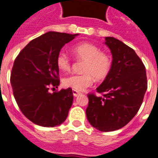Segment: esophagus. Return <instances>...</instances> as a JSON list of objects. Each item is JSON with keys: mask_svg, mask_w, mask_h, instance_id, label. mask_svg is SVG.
Wrapping results in <instances>:
<instances>
[{"mask_svg": "<svg viewBox=\"0 0 158 158\" xmlns=\"http://www.w3.org/2000/svg\"><path fill=\"white\" fill-rule=\"evenodd\" d=\"M73 95L75 97H78L79 96V95H80V94H82V93H80V92H79L78 91V90H76V89H73Z\"/></svg>", "mask_w": 158, "mask_h": 158, "instance_id": "34e87169", "label": "esophagus"}]
</instances>
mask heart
<instances>
[{"instance_id": "heart-1", "label": "heart", "mask_w": 158, "mask_h": 158, "mask_svg": "<svg viewBox=\"0 0 158 158\" xmlns=\"http://www.w3.org/2000/svg\"><path fill=\"white\" fill-rule=\"evenodd\" d=\"M74 56L79 60H84L82 67L83 73L71 75L63 79V84L76 90H84L91 86L93 79L102 80L109 75L112 60L108 53L100 51V48L89 42H82L72 49ZM56 63L58 69L63 72L71 69L72 62L69 56L64 52L58 53Z\"/></svg>"}]
</instances>
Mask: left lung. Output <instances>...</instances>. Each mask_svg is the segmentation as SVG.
I'll list each match as a JSON object with an SVG mask.
<instances>
[{
	"instance_id": "1",
	"label": "left lung",
	"mask_w": 158,
	"mask_h": 158,
	"mask_svg": "<svg viewBox=\"0 0 158 158\" xmlns=\"http://www.w3.org/2000/svg\"><path fill=\"white\" fill-rule=\"evenodd\" d=\"M113 56L110 72L97 88L101 95L88 94L86 114L101 131H113L128 123L138 113L147 89L146 68L135 50L121 41L106 37Z\"/></svg>"
}]
</instances>
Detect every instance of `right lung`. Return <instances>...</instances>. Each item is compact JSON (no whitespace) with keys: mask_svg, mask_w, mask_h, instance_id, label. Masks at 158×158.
Masks as SVG:
<instances>
[{"mask_svg":"<svg viewBox=\"0 0 158 158\" xmlns=\"http://www.w3.org/2000/svg\"><path fill=\"white\" fill-rule=\"evenodd\" d=\"M77 35L49 31L31 41L15 58L10 78L14 98L24 116L35 124L53 127L66 120L72 89L49 90L60 85L58 53Z\"/></svg>","mask_w":158,"mask_h":158,"instance_id":"right-lung-1","label":"right lung"}]
</instances>
